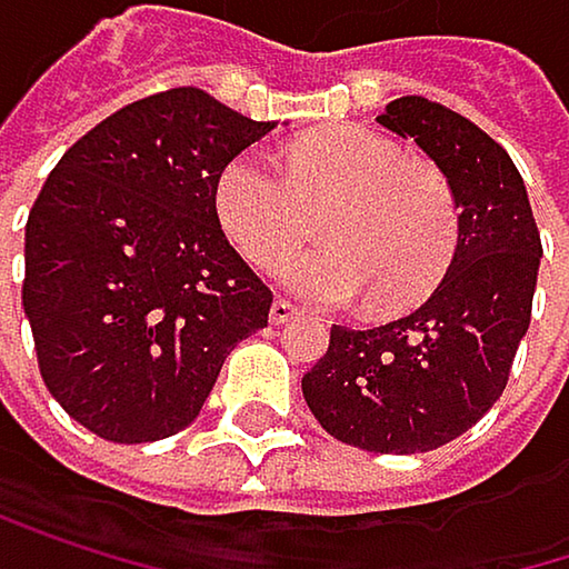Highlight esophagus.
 Here are the masks:
<instances>
[{"instance_id":"34e87169","label":"esophagus","mask_w":569,"mask_h":569,"mask_svg":"<svg viewBox=\"0 0 569 569\" xmlns=\"http://www.w3.org/2000/svg\"><path fill=\"white\" fill-rule=\"evenodd\" d=\"M293 317H297V310H293V303H287V300H276V303L269 307V323H276V327L290 323Z\"/></svg>"}]
</instances>
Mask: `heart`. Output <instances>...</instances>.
<instances>
[{
  "mask_svg": "<svg viewBox=\"0 0 569 569\" xmlns=\"http://www.w3.org/2000/svg\"><path fill=\"white\" fill-rule=\"evenodd\" d=\"M212 206L229 242L256 266L287 256L320 216L327 246L279 266L282 287L313 307H343L360 293L375 310L411 307L435 290L459 236L445 178L357 124L297 141L287 174L262 151L229 158Z\"/></svg>",
  "mask_w": 569,
  "mask_h": 569,
  "instance_id": "1",
  "label": "heart"
}]
</instances>
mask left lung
Segmentation results:
<instances>
[{
	"mask_svg": "<svg viewBox=\"0 0 569 569\" xmlns=\"http://www.w3.org/2000/svg\"><path fill=\"white\" fill-rule=\"evenodd\" d=\"M378 124L411 138L449 181L456 256L408 317L368 330L333 323L327 353L303 375V398L337 441L415 456L459 438L499 401L530 330L543 246L512 158L472 120L401 97Z\"/></svg>",
	"mask_w": 569,
	"mask_h": 569,
	"instance_id": "obj_1",
	"label": "left lung"
}]
</instances>
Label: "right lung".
<instances>
[{
	"mask_svg": "<svg viewBox=\"0 0 569 569\" xmlns=\"http://www.w3.org/2000/svg\"><path fill=\"white\" fill-rule=\"evenodd\" d=\"M198 87L120 107L50 171L26 222L22 310L39 375L93 435L141 445L188 428L272 293L229 246L212 184L266 138Z\"/></svg>",
	"mask_w": 569,
	"mask_h": 569,
	"instance_id": "right-lung-1",
	"label": "right lung"
}]
</instances>
